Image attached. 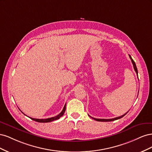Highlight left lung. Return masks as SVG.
<instances>
[{"label":"left lung","mask_w":152,"mask_h":152,"mask_svg":"<svg viewBox=\"0 0 152 152\" xmlns=\"http://www.w3.org/2000/svg\"><path fill=\"white\" fill-rule=\"evenodd\" d=\"M129 58H130V59H131V61H132V65H133V67H134V70H135V72H136V73H137V67H136V63H135V62L134 61V60H133V59H132V58H131V56H130L129 55ZM139 93V92H138ZM127 112L126 113H125V114H124L123 115H122V116H120V117H115V118H110V119H102V118H93V119H94V120H96V121H99V122H110V121H116V120H118V119H119V118H122L124 115H126L127 113ZM91 117V116H90Z\"/></svg>","instance_id":"obj_1"}]
</instances>
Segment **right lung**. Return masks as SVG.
Instances as JSON below:
<instances>
[{
  "mask_svg": "<svg viewBox=\"0 0 152 152\" xmlns=\"http://www.w3.org/2000/svg\"><path fill=\"white\" fill-rule=\"evenodd\" d=\"M65 110H66V104H65V106H64V108L61 111V112L59 113V115H58L55 116V117H51V118H45V119H39V118H31V117H30V118L31 119V120H33V121H36V122H43V123H44V122H52V121H55V120H58V119H59L61 117H62L64 113H65Z\"/></svg>",
  "mask_w": 152,
  "mask_h": 152,
  "instance_id": "add662e5",
  "label": "right lung"
}]
</instances>
